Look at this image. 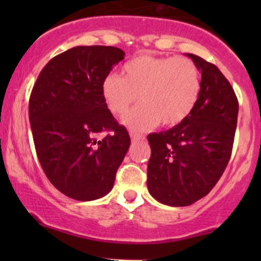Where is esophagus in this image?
<instances>
[{"mask_svg": "<svg viewBox=\"0 0 261 261\" xmlns=\"http://www.w3.org/2000/svg\"><path fill=\"white\" fill-rule=\"evenodd\" d=\"M130 136H131V140H133L134 143H136V141H143V140H145V136L140 135V134L134 133V131H131Z\"/></svg>", "mask_w": 261, "mask_h": 261, "instance_id": "esophagus-1", "label": "esophagus"}]
</instances>
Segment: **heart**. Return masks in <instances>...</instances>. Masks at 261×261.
Instances as JSON below:
<instances>
[{
	"instance_id": "heart-1",
	"label": "heart",
	"mask_w": 261,
	"mask_h": 261,
	"mask_svg": "<svg viewBox=\"0 0 261 261\" xmlns=\"http://www.w3.org/2000/svg\"><path fill=\"white\" fill-rule=\"evenodd\" d=\"M122 73L123 77L107 74L101 91L107 107L116 115L127 112L139 94L143 103L123 118L134 131L151 130L160 121L165 126L179 125L198 101V68L186 57L139 55L125 63Z\"/></svg>"
}]
</instances>
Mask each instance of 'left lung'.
<instances>
[{
	"label": "left lung",
	"instance_id": "obj_1",
	"mask_svg": "<svg viewBox=\"0 0 261 261\" xmlns=\"http://www.w3.org/2000/svg\"><path fill=\"white\" fill-rule=\"evenodd\" d=\"M187 57L202 74L198 101L179 125L147 136V189L172 207L189 206L211 192L227 167L238 125L239 102L225 75L201 57Z\"/></svg>",
	"mask_w": 261,
	"mask_h": 261
}]
</instances>
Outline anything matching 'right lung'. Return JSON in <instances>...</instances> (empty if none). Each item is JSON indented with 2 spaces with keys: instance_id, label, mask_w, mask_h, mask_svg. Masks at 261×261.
<instances>
[{
  "instance_id": "add662e5",
  "label": "right lung",
  "mask_w": 261,
  "mask_h": 261,
  "mask_svg": "<svg viewBox=\"0 0 261 261\" xmlns=\"http://www.w3.org/2000/svg\"><path fill=\"white\" fill-rule=\"evenodd\" d=\"M123 55L115 46H75L50 60L31 92L29 118L39 162L69 198L93 201L110 193L130 146L101 91ZM105 130L113 134L102 137Z\"/></svg>"
}]
</instances>
